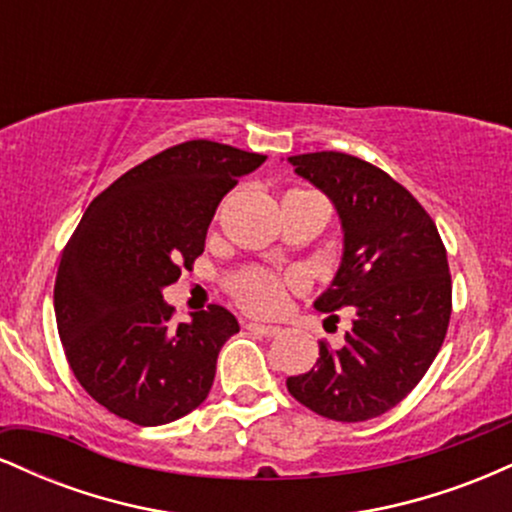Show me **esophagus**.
I'll use <instances>...</instances> for the list:
<instances>
[{
    "label": "esophagus",
    "mask_w": 512,
    "mask_h": 512,
    "mask_svg": "<svg viewBox=\"0 0 512 512\" xmlns=\"http://www.w3.org/2000/svg\"><path fill=\"white\" fill-rule=\"evenodd\" d=\"M248 327L250 332H255V334H262V337H276V334L281 332V327H274V325H262V322H248Z\"/></svg>",
    "instance_id": "obj_1"
}]
</instances>
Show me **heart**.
Here are the masks:
<instances>
[{
  "mask_svg": "<svg viewBox=\"0 0 512 512\" xmlns=\"http://www.w3.org/2000/svg\"><path fill=\"white\" fill-rule=\"evenodd\" d=\"M301 281L296 276H279L272 272H260V269H250V272H240L228 281V291L236 298L240 308L255 315H272L281 310L286 301V291L296 289Z\"/></svg>",
  "mask_w": 512,
  "mask_h": 512,
  "instance_id": "obj_1",
  "label": "heart"
}]
</instances>
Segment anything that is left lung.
<instances>
[{
    "label": "left lung",
    "mask_w": 512,
    "mask_h": 512,
    "mask_svg": "<svg viewBox=\"0 0 512 512\" xmlns=\"http://www.w3.org/2000/svg\"><path fill=\"white\" fill-rule=\"evenodd\" d=\"M289 163L342 221V264L315 308H351L354 320L342 349L320 342L315 368L286 387L325 419H375L419 385L443 346L452 310L445 245L407 187L368 161L317 151Z\"/></svg>",
    "instance_id": "8db88e82"
}]
</instances>
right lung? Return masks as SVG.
<instances>
[{
	"instance_id": "add662e5",
	"label": "right lung",
	"mask_w": 512,
	"mask_h": 512,
	"mask_svg": "<svg viewBox=\"0 0 512 512\" xmlns=\"http://www.w3.org/2000/svg\"><path fill=\"white\" fill-rule=\"evenodd\" d=\"M264 158L192 139L127 170L81 216L57 269V330L76 380L120 419L170 424L207 399L238 320L209 305L173 327L163 289L202 255L223 195Z\"/></svg>"
}]
</instances>
